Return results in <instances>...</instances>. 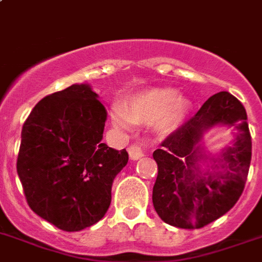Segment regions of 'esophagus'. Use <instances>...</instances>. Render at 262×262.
I'll return each instance as SVG.
<instances>
[{
  "label": "esophagus",
  "instance_id": "34e87169",
  "mask_svg": "<svg viewBox=\"0 0 262 262\" xmlns=\"http://www.w3.org/2000/svg\"><path fill=\"white\" fill-rule=\"evenodd\" d=\"M128 154L133 161H136V159H139V158H142L144 155L143 147H142L140 143H133L128 147Z\"/></svg>",
  "mask_w": 262,
  "mask_h": 262
}]
</instances>
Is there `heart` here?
Returning a JSON list of instances; mask_svg holds the SVG:
<instances>
[{
    "label": "heart",
    "instance_id": "1",
    "mask_svg": "<svg viewBox=\"0 0 262 262\" xmlns=\"http://www.w3.org/2000/svg\"><path fill=\"white\" fill-rule=\"evenodd\" d=\"M187 103L170 88H152L129 97L122 108H116L114 120L119 126L131 123H151L155 120L158 133L170 134L186 118Z\"/></svg>",
    "mask_w": 262,
    "mask_h": 262
}]
</instances>
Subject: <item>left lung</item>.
Masks as SVG:
<instances>
[{
  "label": "left lung",
  "instance_id": "8db88e82",
  "mask_svg": "<svg viewBox=\"0 0 262 262\" xmlns=\"http://www.w3.org/2000/svg\"><path fill=\"white\" fill-rule=\"evenodd\" d=\"M217 124L239 129L236 142L223 153V170L202 174L198 170L203 133ZM158 177L152 204L158 215L181 229H200L228 213L245 187L252 138L241 101L226 91L207 99L195 115L172 131L154 151Z\"/></svg>",
  "mask_w": 262,
  "mask_h": 262
}]
</instances>
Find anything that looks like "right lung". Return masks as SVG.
Instances as JSON below:
<instances>
[{"instance_id": "add662e5", "label": "right lung", "mask_w": 262, "mask_h": 262, "mask_svg": "<svg viewBox=\"0 0 262 262\" xmlns=\"http://www.w3.org/2000/svg\"><path fill=\"white\" fill-rule=\"evenodd\" d=\"M107 111L87 84L41 99L21 131L17 172L34 213L64 232L104 217L126 148L101 143Z\"/></svg>"}]
</instances>
